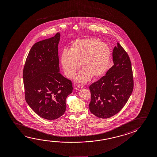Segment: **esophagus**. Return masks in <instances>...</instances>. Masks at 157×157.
I'll use <instances>...</instances> for the list:
<instances>
[{
    "mask_svg": "<svg viewBox=\"0 0 157 157\" xmlns=\"http://www.w3.org/2000/svg\"><path fill=\"white\" fill-rule=\"evenodd\" d=\"M77 86L79 88H82L84 87V85H82V84H77Z\"/></svg>",
    "mask_w": 157,
    "mask_h": 157,
    "instance_id": "esophagus-1",
    "label": "esophagus"
}]
</instances>
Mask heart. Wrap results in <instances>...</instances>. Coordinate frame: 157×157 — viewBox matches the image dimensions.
I'll return each mask as SVG.
<instances>
[{"mask_svg":"<svg viewBox=\"0 0 157 157\" xmlns=\"http://www.w3.org/2000/svg\"><path fill=\"white\" fill-rule=\"evenodd\" d=\"M111 50L108 45L96 38H78L73 41L70 50L64 49L61 63L67 77H73L82 64V70L75 80L85 82L93 78L103 75L111 59Z\"/></svg>","mask_w":157,"mask_h":157,"instance_id":"1","label":"heart"}]
</instances>
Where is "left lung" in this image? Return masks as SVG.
<instances>
[{
    "instance_id": "8db88e82",
    "label": "left lung",
    "mask_w": 157,
    "mask_h": 157,
    "mask_svg": "<svg viewBox=\"0 0 157 157\" xmlns=\"http://www.w3.org/2000/svg\"><path fill=\"white\" fill-rule=\"evenodd\" d=\"M114 65L97 82L89 86L90 112L106 119L121 111L134 89L133 74L128 54L119 43L113 51Z\"/></svg>"
}]
</instances>
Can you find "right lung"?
<instances>
[{"label":"right lung","mask_w":157,"mask_h":157,"mask_svg":"<svg viewBox=\"0 0 157 157\" xmlns=\"http://www.w3.org/2000/svg\"><path fill=\"white\" fill-rule=\"evenodd\" d=\"M60 34L38 41L31 48L23 71L25 100L43 118L55 120L64 114L72 82L60 73L58 45Z\"/></svg>","instance_id":"right-lung-1"}]
</instances>
